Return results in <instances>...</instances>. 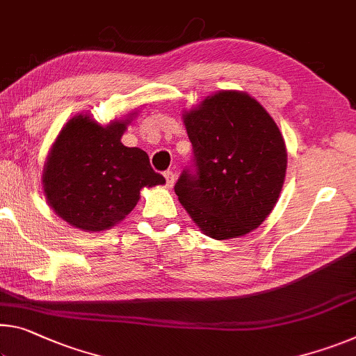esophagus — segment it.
Masks as SVG:
<instances>
[{
	"label": "esophagus",
	"instance_id": "34e87169",
	"mask_svg": "<svg viewBox=\"0 0 356 356\" xmlns=\"http://www.w3.org/2000/svg\"><path fill=\"white\" fill-rule=\"evenodd\" d=\"M165 179H166L168 187H172L174 182H176V174H174L172 171H166L165 172Z\"/></svg>",
	"mask_w": 356,
	"mask_h": 356
}]
</instances>
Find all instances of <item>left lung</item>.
Here are the masks:
<instances>
[{
  "mask_svg": "<svg viewBox=\"0 0 356 356\" xmlns=\"http://www.w3.org/2000/svg\"><path fill=\"white\" fill-rule=\"evenodd\" d=\"M196 172L174 191L196 227L225 241L258 228L277 202L286 149L269 112L245 92L222 90L184 112Z\"/></svg>",
  "mask_w": 356,
  "mask_h": 356,
  "instance_id": "obj_1",
  "label": "left lung"
}]
</instances>
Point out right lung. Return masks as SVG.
<instances>
[{
    "mask_svg": "<svg viewBox=\"0 0 356 356\" xmlns=\"http://www.w3.org/2000/svg\"><path fill=\"white\" fill-rule=\"evenodd\" d=\"M134 115L101 125L77 114L56 136L41 184L49 206L71 227L88 233L115 227L138 204L140 190L166 184L143 149L122 144Z\"/></svg>",
    "mask_w": 356,
    "mask_h": 356,
    "instance_id": "right-lung-1",
    "label": "right lung"
}]
</instances>
